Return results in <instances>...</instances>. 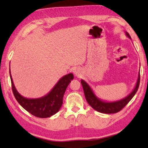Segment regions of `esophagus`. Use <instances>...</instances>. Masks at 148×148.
Wrapping results in <instances>:
<instances>
[{"instance_id":"obj_1","label":"esophagus","mask_w":148,"mask_h":148,"mask_svg":"<svg viewBox=\"0 0 148 148\" xmlns=\"http://www.w3.org/2000/svg\"><path fill=\"white\" fill-rule=\"evenodd\" d=\"M73 72H74V74L75 76H77V77H80L82 76V71L81 69H80L79 68H76L75 69L74 71H73Z\"/></svg>"}]
</instances>
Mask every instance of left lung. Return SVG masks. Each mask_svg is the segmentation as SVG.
Here are the masks:
<instances>
[{
    "label": "left lung",
    "mask_w": 148,
    "mask_h": 148,
    "mask_svg": "<svg viewBox=\"0 0 148 148\" xmlns=\"http://www.w3.org/2000/svg\"><path fill=\"white\" fill-rule=\"evenodd\" d=\"M125 34L127 35V37H129V38L131 39L128 32H125ZM140 76L139 72L136 86H135L133 91L129 95H127L126 97H125L124 99L114 102H105L102 101V100H101L95 95L92 89L87 84V82H85L84 79H82L81 83L82 87H83L84 95L85 97H86V101L92 108L97 110V112H101V113L114 114L119 112L120 110H121L123 108L129 103V102L132 99V97L134 96V95L136 94L140 85Z\"/></svg>",
    "instance_id": "1"
}]
</instances>
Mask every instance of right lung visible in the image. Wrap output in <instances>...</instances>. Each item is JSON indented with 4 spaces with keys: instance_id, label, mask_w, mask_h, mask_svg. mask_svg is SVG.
<instances>
[{
    "instance_id": "obj_1",
    "label": "right lung",
    "mask_w": 148,
    "mask_h": 148,
    "mask_svg": "<svg viewBox=\"0 0 148 148\" xmlns=\"http://www.w3.org/2000/svg\"><path fill=\"white\" fill-rule=\"evenodd\" d=\"M10 76L12 91L17 101L30 114L40 118L49 117L59 111L65 91L71 80L74 79V75L72 73L65 75L46 95L38 99H28L22 96L17 91L12 79L10 69Z\"/></svg>"
}]
</instances>
